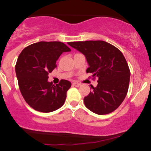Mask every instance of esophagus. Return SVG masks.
<instances>
[{
    "mask_svg": "<svg viewBox=\"0 0 151 151\" xmlns=\"http://www.w3.org/2000/svg\"><path fill=\"white\" fill-rule=\"evenodd\" d=\"M72 85L73 86H75V87H80L81 85L78 83H72Z\"/></svg>",
    "mask_w": 151,
    "mask_h": 151,
    "instance_id": "1",
    "label": "esophagus"
}]
</instances>
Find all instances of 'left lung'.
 <instances>
[{
  "mask_svg": "<svg viewBox=\"0 0 151 151\" xmlns=\"http://www.w3.org/2000/svg\"><path fill=\"white\" fill-rule=\"evenodd\" d=\"M69 46L85 55L89 67L87 73L99 78L96 88L84 98L85 106L98 115L117 109L127 94L130 71L121 51L104 41L69 42Z\"/></svg>",
  "mask_w": 151,
  "mask_h": 151,
  "instance_id": "1",
  "label": "left lung"
}]
</instances>
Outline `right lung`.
<instances>
[{
	"instance_id": "add662e5",
	"label": "right lung",
	"mask_w": 151,
	"mask_h": 151,
	"mask_svg": "<svg viewBox=\"0 0 151 151\" xmlns=\"http://www.w3.org/2000/svg\"><path fill=\"white\" fill-rule=\"evenodd\" d=\"M70 51L62 42H40L25 47L19 54L15 66L19 91L35 110L50 112L64 104L71 83L62 80L55 85L48 81V74L56 67L60 55Z\"/></svg>"
}]
</instances>
